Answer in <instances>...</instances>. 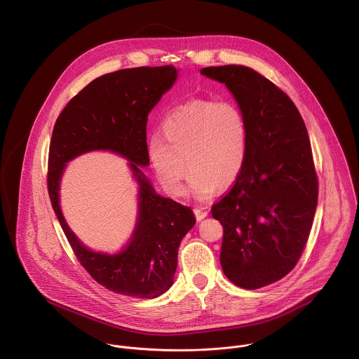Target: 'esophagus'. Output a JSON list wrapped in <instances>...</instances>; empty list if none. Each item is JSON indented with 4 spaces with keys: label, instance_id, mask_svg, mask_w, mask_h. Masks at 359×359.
Here are the masks:
<instances>
[{
    "label": "esophagus",
    "instance_id": "esophagus-1",
    "mask_svg": "<svg viewBox=\"0 0 359 359\" xmlns=\"http://www.w3.org/2000/svg\"><path fill=\"white\" fill-rule=\"evenodd\" d=\"M194 213H196L197 220H203V219L208 216V212L203 210V209H201V208H196V209H194Z\"/></svg>",
    "mask_w": 359,
    "mask_h": 359
}]
</instances>
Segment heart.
I'll return each instance as SVG.
<instances>
[{"mask_svg": "<svg viewBox=\"0 0 359 359\" xmlns=\"http://www.w3.org/2000/svg\"><path fill=\"white\" fill-rule=\"evenodd\" d=\"M147 156L161 187L173 197L190 190L198 201L215 197L219 187L238 180L248 157V122L231 100H193L176 107L161 123ZM188 165H186L185 163Z\"/></svg>", "mask_w": 359, "mask_h": 359, "instance_id": "b5f03b06", "label": "heart"}]
</instances>
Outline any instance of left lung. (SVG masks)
<instances>
[{
    "label": "left lung",
    "instance_id": "left-lung-1",
    "mask_svg": "<svg viewBox=\"0 0 359 359\" xmlns=\"http://www.w3.org/2000/svg\"><path fill=\"white\" fill-rule=\"evenodd\" d=\"M234 96L248 122V157L230 193L210 209L224 229L220 264L243 289L283 278L310 236L318 180L307 128L294 103L245 66L205 67Z\"/></svg>",
    "mask_w": 359,
    "mask_h": 359
}]
</instances>
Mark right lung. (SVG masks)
<instances>
[{
	"mask_svg": "<svg viewBox=\"0 0 359 359\" xmlns=\"http://www.w3.org/2000/svg\"><path fill=\"white\" fill-rule=\"evenodd\" d=\"M173 66L135 67L89 82L57 117L49 147L48 191L55 215L77 259L106 289L154 299L172 285L182 239L194 227L189 206L160 196L142 168L149 166L146 126L177 80ZM90 151H111L128 161L138 183V216L131 238L114 255L88 248L68 227L60 208V182L67 162Z\"/></svg>",
	"mask_w": 359,
	"mask_h": 359,
	"instance_id": "right-lung-1",
	"label": "right lung"
}]
</instances>
